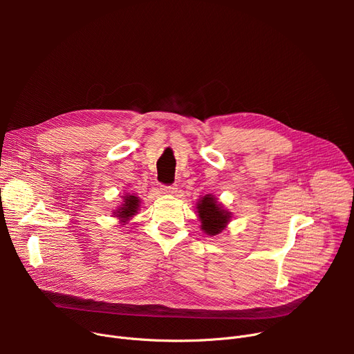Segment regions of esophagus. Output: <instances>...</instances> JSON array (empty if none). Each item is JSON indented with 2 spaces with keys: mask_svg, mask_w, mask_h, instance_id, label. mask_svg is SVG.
Masks as SVG:
<instances>
[{
  "mask_svg": "<svg viewBox=\"0 0 354 354\" xmlns=\"http://www.w3.org/2000/svg\"><path fill=\"white\" fill-rule=\"evenodd\" d=\"M176 187H174V185H160V192L162 194H167V195H172L176 192Z\"/></svg>",
  "mask_w": 354,
  "mask_h": 354,
  "instance_id": "obj_1",
  "label": "esophagus"
}]
</instances>
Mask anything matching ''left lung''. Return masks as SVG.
Wrapping results in <instances>:
<instances>
[{
  "label": "left lung",
  "instance_id": "left-lung-1",
  "mask_svg": "<svg viewBox=\"0 0 354 354\" xmlns=\"http://www.w3.org/2000/svg\"><path fill=\"white\" fill-rule=\"evenodd\" d=\"M196 211L201 221V230L211 236L221 234L231 221V212L222 208L214 195L201 198L196 203Z\"/></svg>",
  "mask_w": 354,
  "mask_h": 354
}]
</instances>
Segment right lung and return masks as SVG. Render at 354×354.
I'll use <instances>...</instances> for the list:
<instances>
[{
    "mask_svg": "<svg viewBox=\"0 0 354 354\" xmlns=\"http://www.w3.org/2000/svg\"><path fill=\"white\" fill-rule=\"evenodd\" d=\"M139 207H140L139 196L129 194L123 198V203L113 214H115V216H118L122 221V224L124 225V222H127L130 218L138 214Z\"/></svg>",
    "mask_w": 354,
    "mask_h": 354,
    "instance_id": "1",
    "label": "right lung"
}]
</instances>
